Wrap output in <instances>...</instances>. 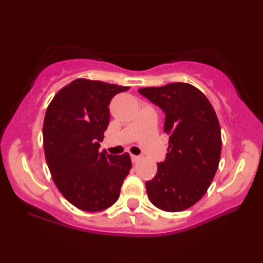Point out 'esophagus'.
I'll return each mask as SVG.
<instances>
[{
  "instance_id": "obj_1",
  "label": "esophagus",
  "mask_w": 263,
  "mask_h": 263,
  "mask_svg": "<svg viewBox=\"0 0 263 263\" xmlns=\"http://www.w3.org/2000/svg\"><path fill=\"white\" fill-rule=\"evenodd\" d=\"M130 158H132V161H133V163H138V161L140 160V157L139 156H134V154H132V156H130Z\"/></svg>"
}]
</instances>
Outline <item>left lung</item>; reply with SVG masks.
I'll list each match as a JSON object with an SVG mask.
<instances>
[{
	"mask_svg": "<svg viewBox=\"0 0 263 263\" xmlns=\"http://www.w3.org/2000/svg\"><path fill=\"white\" fill-rule=\"evenodd\" d=\"M164 111L168 138L166 158L146 182L148 199L165 212H181L195 204L210 188L221 153L220 125L200 89L184 82L139 89Z\"/></svg>",
	"mask_w": 263,
	"mask_h": 263,
	"instance_id": "8db88e82",
	"label": "left lung"
}]
</instances>
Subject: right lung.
Returning a JSON list of instances; mask_svg holds the SVG:
<instances>
[{"label": "right lung", "mask_w": 263, "mask_h": 263, "mask_svg": "<svg viewBox=\"0 0 263 263\" xmlns=\"http://www.w3.org/2000/svg\"><path fill=\"white\" fill-rule=\"evenodd\" d=\"M127 86L77 79L53 97L45 112L43 145L57 189L79 210L99 212L116 202L132 168L130 156L99 152L109 104Z\"/></svg>", "instance_id": "obj_1"}]
</instances>
